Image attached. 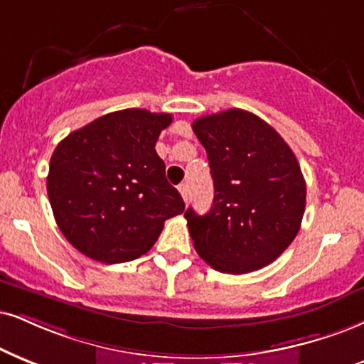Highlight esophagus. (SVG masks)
<instances>
[{"label":"esophagus","instance_id":"esophagus-1","mask_svg":"<svg viewBox=\"0 0 364 364\" xmlns=\"http://www.w3.org/2000/svg\"><path fill=\"white\" fill-rule=\"evenodd\" d=\"M178 192H181L182 199L187 203V197H189V187H187V183H181V186H178Z\"/></svg>","mask_w":364,"mask_h":364}]
</instances>
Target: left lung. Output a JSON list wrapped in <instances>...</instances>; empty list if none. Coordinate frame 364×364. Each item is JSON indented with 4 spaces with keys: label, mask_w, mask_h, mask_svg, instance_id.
I'll return each mask as SVG.
<instances>
[{
    "label": "left lung",
    "mask_w": 364,
    "mask_h": 364,
    "mask_svg": "<svg viewBox=\"0 0 364 364\" xmlns=\"http://www.w3.org/2000/svg\"><path fill=\"white\" fill-rule=\"evenodd\" d=\"M208 151L214 203L186 210L194 248L214 270L243 275L280 257L300 230L306 181L284 138L257 114L228 109L192 123Z\"/></svg>",
    "instance_id": "1"
}]
</instances>
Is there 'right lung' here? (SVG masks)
I'll use <instances>...</instances> for the list:
<instances>
[{
	"mask_svg": "<svg viewBox=\"0 0 364 364\" xmlns=\"http://www.w3.org/2000/svg\"><path fill=\"white\" fill-rule=\"evenodd\" d=\"M170 123L172 114L133 107L58 143L47 192L57 226L75 250L102 263L132 262L155 245L167 219L183 213L155 150Z\"/></svg>",
	"mask_w": 364,
	"mask_h": 364,
	"instance_id": "1",
	"label": "right lung"
}]
</instances>
